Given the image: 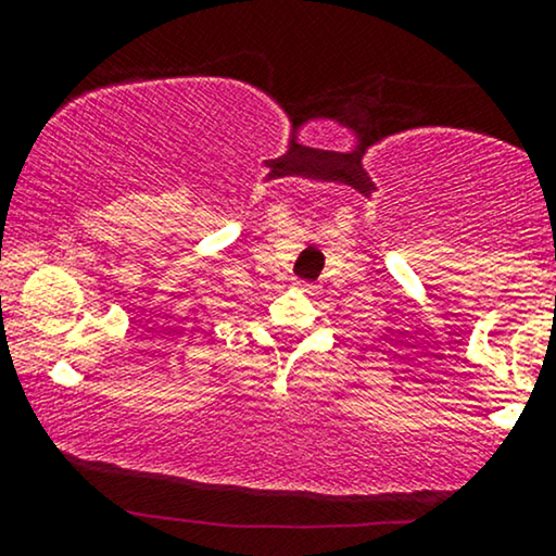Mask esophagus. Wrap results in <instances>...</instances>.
<instances>
[{
	"instance_id": "34e87169",
	"label": "esophagus",
	"mask_w": 556,
	"mask_h": 556,
	"mask_svg": "<svg viewBox=\"0 0 556 556\" xmlns=\"http://www.w3.org/2000/svg\"><path fill=\"white\" fill-rule=\"evenodd\" d=\"M300 290H305V292H311V290H316V285H308V282H295Z\"/></svg>"
}]
</instances>
